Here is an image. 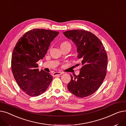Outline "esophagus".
Here are the masks:
<instances>
[{"instance_id": "esophagus-1", "label": "esophagus", "mask_w": 126, "mask_h": 126, "mask_svg": "<svg viewBox=\"0 0 126 126\" xmlns=\"http://www.w3.org/2000/svg\"><path fill=\"white\" fill-rule=\"evenodd\" d=\"M63 73L61 72H55L53 73V76H56L57 75H61L63 74Z\"/></svg>"}]
</instances>
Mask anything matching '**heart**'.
<instances>
[{
	"mask_svg": "<svg viewBox=\"0 0 126 126\" xmlns=\"http://www.w3.org/2000/svg\"><path fill=\"white\" fill-rule=\"evenodd\" d=\"M64 46H69V47H71V45H70V44L69 43V42L64 41V42H63V43H62V44H61V47H64Z\"/></svg>",
	"mask_w": 126,
	"mask_h": 126,
	"instance_id": "obj_1",
	"label": "heart"
}]
</instances>
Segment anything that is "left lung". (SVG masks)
Segmentation results:
<instances>
[{
	"instance_id": "1",
	"label": "left lung",
	"mask_w": 126,
	"mask_h": 126,
	"mask_svg": "<svg viewBox=\"0 0 126 126\" xmlns=\"http://www.w3.org/2000/svg\"><path fill=\"white\" fill-rule=\"evenodd\" d=\"M63 34L76 45L82 65L79 75L71 76L68 89L77 97L88 96L97 90L105 79L108 56L105 47L96 36L84 30H69Z\"/></svg>"
}]
</instances>
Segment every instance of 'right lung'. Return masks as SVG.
<instances>
[{
  "instance_id": "1",
  "label": "right lung",
  "mask_w": 126,
  "mask_h": 126,
  "mask_svg": "<svg viewBox=\"0 0 126 126\" xmlns=\"http://www.w3.org/2000/svg\"><path fill=\"white\" fill-rule=\"evenodd\" d=\"M59 32L43 29L27 32L17 42L11 59V69L19 88L30 96L43 94L49 86L53 77L39 71L37 62L43 59L51 41Z\"/></svg>"
}]
</instances>
